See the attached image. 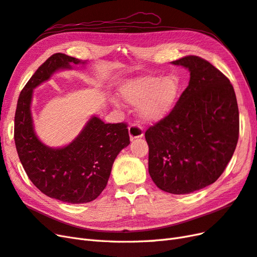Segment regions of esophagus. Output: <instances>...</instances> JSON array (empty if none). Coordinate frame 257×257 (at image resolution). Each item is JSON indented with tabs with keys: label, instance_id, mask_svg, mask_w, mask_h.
I'll use <instances>...</instances> for the list:
<instances>
[{
	"label": "esophagus",
	"instance_id": "obj_1",
	"mask_svg": "<svg viewBox=\"0 0 257 257\" xmlns=\"http://www.w3.org/2000/svg\"><path fill=\"white\" fill-rule=\"evenodd\" d=\"M128 135L131 141H134L136 138H142L144 136V132L141 126H138L137 124H132L128 127Z\"/></svg>",
	"mask_w": 257,
	"mask_h": 257
}]
</instances>
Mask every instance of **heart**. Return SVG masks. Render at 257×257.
<instances>
[{
  "mask_svg": "<svg viewBox=\"0 0 257 257\" xmlns=\"http://www.w3.org/2000/svg\"><path fill=\"white\" fill-rule=\"evenodd\" d=\"M181 92L176 75L164 77L147 75L124 81L118 89L124 103L137 106V114L144 123L160 122L174 109Z\"/></svg>",
  "mask_w": 257,
  "mask_h": 257,
  "instance_id": "b5f03b06",
  "label": "heart"
}]
</instances>
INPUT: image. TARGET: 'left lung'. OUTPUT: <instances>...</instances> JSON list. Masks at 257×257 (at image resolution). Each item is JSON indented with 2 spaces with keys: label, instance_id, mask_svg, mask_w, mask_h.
Here are the masks:
<instances>
[{
  "label": "left lung",
  "instance_id": "obj_1",
  "mask_svg": "<svg viewBox=\"0 0 257 257\" xmlns=\"http://www.w3.org/2000/svg\"><path fill=\"white\" fill-rule=\"evenodd\" d=\"M190 72L189 85L165 119L146 132L149 174L162 191L190 194L217 180L236 149L239 111L234 88L208 61H173Z\"/></svg>",
  "mask_w": 257,
  "mask_h": 257
}]
</instances>
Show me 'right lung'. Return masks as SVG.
<instances>
[{
    "mask_svg": "<svg viewBox=\"0 0 257 257\" xmlns=\"http://www.w3.org/2000/svg\"><path fill=\"white\" fill-rule=\"evenodd\" d=\"M85 64L64 53L53 54L21 91L15 114V144L30 180L45 195L68 204L97 198L106 188L116 155L130 145L126 124L105 123L95 114L63 147H49L36 135L31 110L33 90L53 74Z\"/></svg>",
    "mask_w": 257,
    "mask_h": 257,
    "instance_id": "obj_1",
    "label": "right lung"
}]
</instances>
